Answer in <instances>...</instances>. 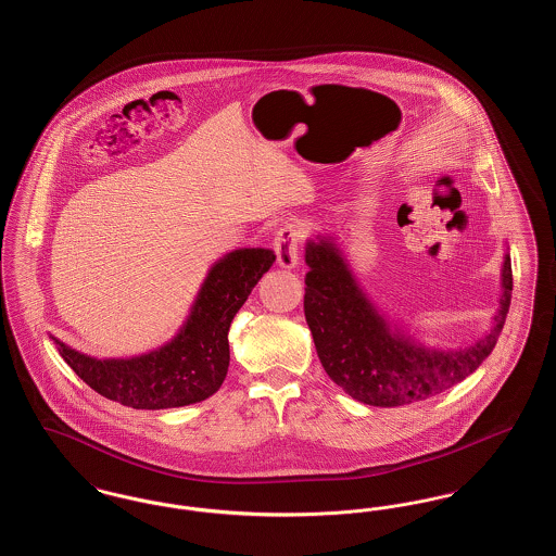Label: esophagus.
Wrapping results in <instances>:
<instances>
[{"instance_id":"1","label":"esophagus","mask_w":556,"mask_h":556,"mask_svg":"<svg viewBox=\"0 0 556 556\" xmlns=\"http://www.w3.org/2000/svg\"><path fill=\"white\" fill-rule=\"evenodd\" d=\"M300 239H302V231H300L298 225L286 223L283 227H279L273 245H275V252H277V263L283 268H293L298 265Z\"/></svg>"}]
</instances>
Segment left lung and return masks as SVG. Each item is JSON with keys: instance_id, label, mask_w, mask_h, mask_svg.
I'll use <instances>...</instances> for the list:
<instances>
[{"instance_id": "obj_1", "label": "left lung", "mask_w": 556, "mask_h": 556, "mask_svg": "<svg viewBox=\"0 0 556 556\" xmlns=\"http://www.w3.org/2000/svg\"><path fill=\"white\" fill-rule=\"evenodd\" d=\"M306 265L304 315L320 365L348 396L370 406L424 402L460 383L494 350L510 306L513 268L506 254L501 308L490 333L469 348L427 350L390 329L333 241H308Z\"/></svg>"}]
</instances>
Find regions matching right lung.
<instances>
[{
	"label": "right lung",
	"mask_w": 556,
	"mask_h": 556,
	"mask_svg": "<svg viewBox=\"0 0 556 556\" xmlns=\"http://www.w3.org/2000/svg\"><path fill=\"white\" fill-rule=\"evenodd\" d=\"M275 263L265 248H241L212 266L175 340L135 358L98 361L52 338L60 356L98 394L141 410L177 408L211 397L229 369V327Z\"/></svg>",
	"instance_id": "1"
}]
</instances>
